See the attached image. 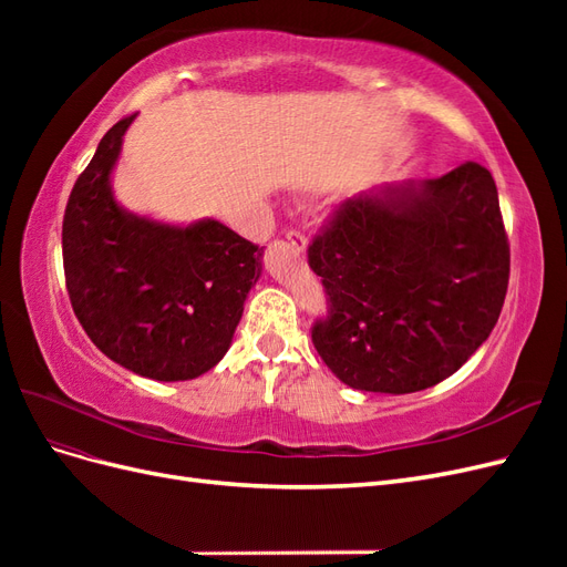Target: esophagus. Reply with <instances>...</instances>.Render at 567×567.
Listing matches in <instances>:
<instances>
[{
    "label": "esophagus",
    "instance_id": "1",
    "mask_svg": "<svg viewBox=\"0 0 567 567\" xmlns=\"http://www.w3.org/2000/svg\"><path fill=\"white\" fill-rule=\"evenodd\" d=\"M286 238H288V244L293 246L298 252H302V250H305L307 241H305V234H302V231H298V229H288V231H286Z\"/></svg>",
    "mask_w": 567,
    "mask_h": 567
}]
</instances>
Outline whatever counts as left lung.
I'll return each instance as SVG.
<instances>
[{"label":"left lung","instance_id":"8db88e82","mask_svg":"<svg viewBox=\"0 0 567 567\" xmlns=\"http://www.w3.org/2000/svg\"><path fill=\"white\" fill-rule=\"evenodd\" d=\"M329 296L312 326L319 357L367 392L450 379L502 315L511 250L489 169L463 163L342 200L307 248Z\"/></svg>","mask_w":567,"mask_h":567}]
</instances>
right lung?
I'll return each instance as SVG.
<instances>
[{
	"label": "right lung",
	"instance_id": "obj_1",
	"mask_svg": "<svg viewBox=\"0 0 567 567\" xmlns=\"http://www.w3.org/2000/svg\"><path fill=\"white\" fill-rule=\"evenodd\" d=\"M134 115L104 134L63 215V271L84 333L115 364L188 381L227 354L262 248L217 219L161 225L120 208L111 173Z\"/></svg>",
	"mask_w": 567,
	"mask_h": 567
}]
</instances>
